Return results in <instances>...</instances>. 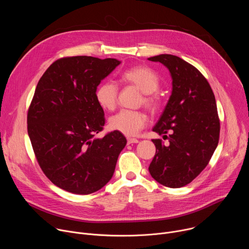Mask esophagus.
<instances>
[{"instance_id":"obj_1","label":"esophagus","mask_w":249,"mask_h":249,"mask_svg":"<svg viewBox=\"0 0 249 249\" xmlns=\"http://www.w3.org/2000/svg\"><path fill=\"white\" fill-rule=\"evenodd\" d=\"M127 142H128L129 145H130V144H137L138 142H139V140H137V139H135V138H128Z\"/></svg>"}]
</instances>
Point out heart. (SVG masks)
<instances>
[{
	"label": "heart",
	"instance_id": "1",
	"mask_svg": "<svg viewBox=\"0 0 249 249\" xmlns=\"http://www.w3.org/2000/svg\"><path fill=\"white\" fill-rule=\"evenodd\" d=\"M121 81L136 87L144 93L143 103L145 106L155 111L159 107V98L154 93L160 87V80L153 70L147 67H133L121 74ZM118 89L111 82H104L95 90V98L100 107L106 110H113L117 102ZM147 122V115L141 111L124 109L113 115L109 119V127L132 137L143 129Z\"/></svg>",
	"mask_w": 249,
	"mask_h": 249
}]
</instances>
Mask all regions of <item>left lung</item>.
Listing matches in <instances>:
<instances>
[{"instance_id": "1", "label": "left lung", "mask_w": 249, "mask_h": 249, "mask_svg": "<svg viewBox=\"0 0 249 249\" xmlns=\"http://www.w3.org/2000/svg\"><path fill=\"white\" fill-rule=\"evenodd\" d=\"M148 60L165 66L172 80L169 99L153 128L169 143L163 145L161 140H153L156 155L149 171L159 183L179 188L200 174L218 146L220 120L216 99L205 77L181 58L160 54Z\"/></svg>"}]
</instances>
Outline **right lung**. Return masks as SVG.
<instances>
[{"mask_svg":"<svg viewBox=\"0 0 249 249\" xmlns=\"http://www.w3.org/2000/svg\"><path fill=\"white\" fill-rule=\"evenodd\" d=\"M90 56L55 61L35 89L27 113V132L37 161L56 186L74 194L101 189L113 176L127 144L117 131L95 138L104 112L95 98L100 82L120 65Z\"/></svg>","mask_w":249,"mask_h":249,"instance_id":"1","label":"right lung"}]
</instances>
